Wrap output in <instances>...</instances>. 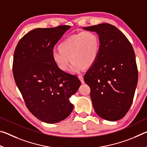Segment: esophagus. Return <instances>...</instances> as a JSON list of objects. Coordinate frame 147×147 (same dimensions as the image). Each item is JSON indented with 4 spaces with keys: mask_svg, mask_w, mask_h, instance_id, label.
Instances as JSON below:
<instances>
[{
    "mask_svg": "<svg viewBox=\"0 0 147 147\" xmlns=\"http://www.w3.org/2000/svg\"><path fill=\"white\" fill-rule=\"evenodd\" d=\"M78 78L80 79V80L81 81V82L82 83H84V78H83V76H81V75H79L78 76Z\"/></svg>",
    "mask_w": 147,
    "mask_h": 147,
    "instance_id": "1",
    "label": "esophagus"
}]
</instances>
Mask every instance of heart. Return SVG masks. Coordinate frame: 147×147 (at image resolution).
<instances>
[{
  "label": "heart",
  "instance_id": "heart-1",
  "mask_svg": "<svg viewBox=\"0 0 147 147\" xmlns=\"http://www.w3.org/2000/svg\"><path fill=\"white\" fill-rule=\"evenodd\" d=\"M100 52V41L97 34L85 31L72 35L59 45V50L54 49L52 59L57 67L62 71L69 69L78 73L83 68L93 66L97 60Z\"/></svg>",
  "mask_w": 147,
  "mask_h": 147
}]
</instances>
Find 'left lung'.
<instances>
[{"instance_id":"1","label":"left lung","mask_w":147,"mask_h":147,"mask_svg":"<svg viewBox=\"0 0 147 147\" xmlns=\"http://www.w3.org/2000/svg\"><path fill=\"white\" fill-rule=\"evenodd\" d=\"M82 29L95 32L100 41V55L84 78L90 87L94 109L105 120L118 121L130 109L138 84L133 47L126 37L110 24Z\"/></svg>"}]
</instances>
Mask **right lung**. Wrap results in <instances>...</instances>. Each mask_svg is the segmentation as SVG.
Returning a JSON list of instances; mask_svg holds the SVG:
<instances>
[{
  "instance_id": "obj_1",
  "label": "right lung",
  "mask_w": 147,
  "mask_h": 147,
  "mask_svg": "<svg viewBox=\"0 0 147 147\" xmlns=\"http://www.w3.org/2000/svg\"><path fill=\"white\" fill-rule=\"evenodd\" d=\"M71 26L36 28L21 39L14 52L13 73L26 106L45 123L53 124L66 119L73 109L69 98L81 82L75 75L57 67L51 53Z\"/></svg>"
}]
</instances>
